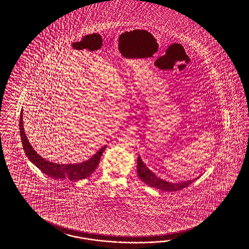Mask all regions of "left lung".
<instances>
[{
  "instance_id": "8db88e82",
  "label": "left lung",
  "mask_w": 249,
  "mask_h": 249,
  "mask_svg": "<svg viewBox=\"0 0 249 249\" xmlns=\"http://www.w3.org/2000/svg\"><path fill=\"white\" fill-rule=\"evenodd\" d=\"M137 171H138V176L140 177V179L145 182L146 184H148L149 186H151L153 188L160 189V190L168 191V192L179 191L181 189L185 188L197 179L196 178L194 180L181 181V182H177V183L164 181L153 174L151 170L144 164L140 156L138 158Z\"/></svg>"
}]
</instances>
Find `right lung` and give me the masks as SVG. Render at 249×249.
<instances>
[{"label":"right lung","mask_w":249,"mask_h":249,"mask_svg":"<svg viewBox=\"0 0 249 249\" xmlns=\"http://www.w3.org/2000/svg\"><path fill=\"white\" fill-rule=\"evenodd\" d=\"M20 136L23 143V150L25 151L26 156L31 161L41 170L44 174L50 176L53 179L58 180H67V181H79L88 178L93 174L99 163V160L105 151L107 146H103L99 149L97 153H95L90 159L88 160L80 162V163H70V164H59L46 160L41 155H39L36 151L34 150L31 145L27 137L24 132L23 122V109L20 115Z\"/></svg>","instance_id":"1"}]
</instances>
